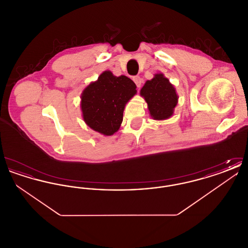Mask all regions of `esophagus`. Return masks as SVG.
<instances>
[{
	"label": "esophagus",
	"mask_w": 248,
	"mask_h": 248,
	"mask_svg": "<svg viewBox=\"0 0 248 248\" xmlns=\"http://www.w3.org/2000/svg\"><path fill=\"white\" fill-rule=\"evenodd\" d=\"M133 81L137 84L138 87H140V86H141L142 79L140 76H135V77H133Z\"/></svg>",
	"instance_id": "34e87169"
}]
</instances>
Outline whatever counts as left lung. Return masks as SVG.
I'll list each match as a JSON object with an SVG mask.
<instances>
[{
  "label": "left lung",
  "instance_id": "8db88e82",
  "mask_svg": "<svg viewBox=\"0 0 248 248\" xmlns=\"http://www.w3.org/2000/svg\"><path fill=\"white\" fill-rule=\"evenodd\" d=\"M140 95L148 104L152 118L163 121L173 116L178 95L163 73H156L152 80H148L140 90Z\"/></svg>",
  "mask_w": 248,
  "mask_h": 248
}]
</instances>
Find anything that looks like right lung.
I'll return each instance as SVG.
<instances>
[{"label": "right lung", "instance_id": "obj_1", "mask_svg": "<svg viewBox=\"0 0 248 248\" xmlns=\"http://www.w3.org/2000/svg\"><path fill=\"white\" fill-rule=\"evenodd\" d=\"M136 94L137 86L130 78L103 71L81 94L84 123L103 136H112L121 126L124 107Z\"/></svg>", "mask_w": 248, "mask_h": 248}]
</instances>
